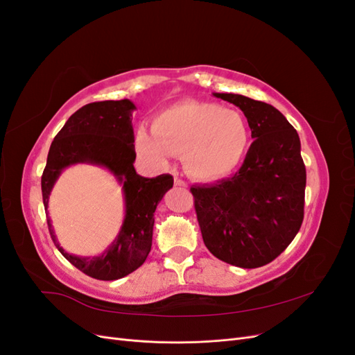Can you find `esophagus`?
<instances>
[{
    "label": "esophagus",
    "mask_w": 355,
    "mask_h": 355,
    "mask_svg": "<svg viewBox=\"0 0 355 355\" xmlns=\"http://www.w3.org/2000/svg\"><path fill=\"white\" fill-rule=\"evenodd\" d=\"M175 185H176V187H188L187 182L179 179V178H175Z\"/></svg>",
    "instance_id": "esophagus-1"
}]
</instances>
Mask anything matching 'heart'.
<instances>
[{
	"mask_svg": "<svg viewBox=\"0 0 355 355\" xmlns=\"http://www.w3.org/2000/svg\"><path fill=\"white\" fill-rule=\"evenodd\" d=\"M136 149L153 166L164 168L182 155L185 173L201 182L228 176L250 144L245 118L211 102L187 101L168 106L153 121V133L136 132Z\"/></svg>",
	"mask_w": 355,
	"mask_h": 355,
	"instance_id": "heart-1",
	"label": "heart"
}]
</instances>
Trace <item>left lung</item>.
Listing matches in <instances>:
<instances>
[{
    "instance_id": "1",
    "label": "left lung",
    "mask_w": 355,
    "mask_h": 355,
    "mask_svg": "<svg viewBox=\"0 0 355 355\" xmlns=\"http://www.w3.org/2000/svg\"><path fill=\"white\" fill-rule=\"evenodd\" d=\"M243 111L254 139L237 173L192 187L204 244L218 259L259 268L293 241L304 220L306 170L299 135L272 105L213 93Z\"/></svg>"
}]
</instances>
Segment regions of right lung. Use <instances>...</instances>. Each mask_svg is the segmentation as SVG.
<instances>
[{"mask_svg":"<svg viewBox=\"0 0 355 355\" xmlns=\"http://www.w3.org/2000/svg\"><path fill=\"white\" fill-rule=\"evenodd\" d=\"M132 101H103L84 105L73 112L51 142L41 178L42 201L49 231L58 250L80 271L96 280L111 282L136 271L153 245L154 213L173 176L144 178L135 170V133ZM103 166L116 176L125 194L126 214L117 239L99 257H75L58 244L46 207L51 189L61 171L73 164Z\"/></svg>","mask_w":355,"mask_h":355,"instance_id":"obj_1","label":"right lung"}]
</instances>
